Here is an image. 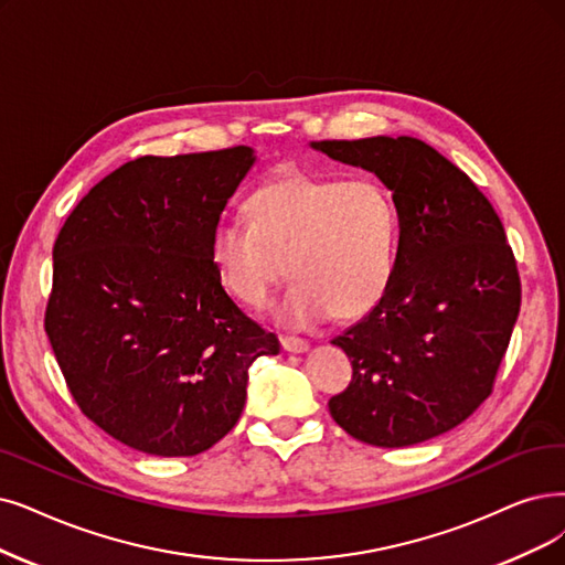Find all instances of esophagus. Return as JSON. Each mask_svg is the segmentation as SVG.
I'll list each match as a JSON object with an SVG mask.
<instances>
[{"label": "esophagus", "mask_w": 565, "mask_h": 565, "mask_svg": "<svg viewBox=\"0 0 565 565\" xmlns=\"http://www.w3.org/2000/svg\"><path fill=\"white\" fill-rule=\"evenodd\" d=\"M280 345L285 352H295V354H301L310 348L308 341H303V338H295V335H280Z\"/></svg>", "instance_id": "34e87169"}]
</instances>
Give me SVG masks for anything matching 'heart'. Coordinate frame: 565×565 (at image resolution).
I'll list each match as a JSON object with an SVG mask.
<instances>
[{
    "instance_id": "b5f03b06",
    "label": "heart",
    "mask_w": 565,
    "mask_h": 565,
    "mask_svg": "<svg viewBox=\"0 0 565 565\" xmlns=\"http://www.w3.org/2000/svg\"><path fill=\"white\" fill-rule=\"evenodd\" d=\"M247 211L250 222L222 220L211 245L217 278L238 301L262 306L289 270L297 282L276 318L308 329L331 315L361 318L387 291L398 213L377 180L287 171L262 185Z\"/></svg>"
}]
</instances>
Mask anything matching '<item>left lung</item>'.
I'll return each instance as SVG.
<instances>
[{
    "label": "left lung",
    "instance_id": "left-lung-1",
    "mask_svg": "<svg viewBox=\"0 0 565 565\" xmlns=\"http://www.w3.org/2000/svg\"><path fill=\"white\" fill-rule=\"evenodd\" d=\"M310 148L375 173L392 192L401 230L387 291L331 341L352 359V382L329 413L375 447L436 438L491 394L522 306L503 224L476 183L419 139Z\"/></svg>",
    "mask_w": 565,
    "mask_h": 565
}]
</instances>
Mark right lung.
<instances>
[{
    "mask_svg": "<svg viewBox=\"0 0 565 565\" xmlns=\"http://www.w3.org/2000/svg\"><path fill=\"white\" fill-rule=\"evenodd\" d=\"M250 146L139 157L108 173L53 247L46 333L81 411L127 447L194 457L227 436L247 369L278 354L232 301L211 245Z\"/></svg>",
    "mask_w": 565,
    "mask_h": 565,
    "instance_id": "obj_1",
    "label": "right lung"
}]
</instances>
